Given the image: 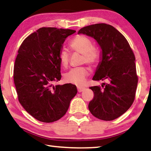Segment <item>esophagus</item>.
Returning <instances> with one entry per match:
<instances>
[{
  "label": "esophagus",
  "instance_id": "34e87169",
  "mask_svg": "<svg viewBox=\"0 0 151 151\" xmlns=\"http://www.w3.org/2000/svg\"><path fill=\"white\" fill-rule=\"evenodd\" d=\"M77 89H78V91L79 92V93H81L82 91L85 90V87H82V86H78Z\"/></svg>",
  "mask_w": 151,
  "mask_h": 151
}]
</instances>
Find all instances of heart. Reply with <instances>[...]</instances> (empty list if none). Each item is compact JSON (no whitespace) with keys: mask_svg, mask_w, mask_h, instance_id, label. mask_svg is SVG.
I'll return each mask as SVG.
<instances>
[{"mask_svg":"<svg viewBox=\"0 0 151 151\" xmlns=\"http://www.w3.org/2000/svg\"><path fill=\"white\" fill-rule=\"evenodd\" d=\"M71 49L82 54L81 64L86 63L94 66L100 59V52L93 47L91 40L83 35H78L71 40L70 42ZM60 65L64 68H67L70 62V54L65 48L61 49L58 54ZM88 76V69L85 66L73 68L65 75V81L77 86L83 85Z\"/></svg>","mask_w":151,"mask_h":151,"instance_id":"b5f03b06","label":"heart"}]
</instances>
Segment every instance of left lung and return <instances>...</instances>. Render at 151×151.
<instances>
[{"instance_id": "8db88e82", "label": "left lung", "mask_w": 151, "mask_h": 151, "mask_svg": "<svg viewBox=\"0 0 151 151\" xmlns=\"http://www.w3.org/2000/svg\"><path fill=\"white\" fill-rule=\"evenodd\" d=\"M80 33L93 37L102 49V60L93 79L109 81L102 88L90 87L94 97L88 109L96 118L112 121L123 114L134 101L138 76L134 52L126 38L110 24L89 25L79 30Z\"/></svg>"}]
</instances>
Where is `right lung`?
Listing matches in <instances>:
<instances>
[{
  "mask_svg": "<svg viewBox=\"0 0 151 151\" xmlns=\"http://www.w3.org/2000/svg\"><path fill=\"white\" fill-rule=\"evenodd\" d=\"M76 30L42 27L25 39L18 50L14 83L19 103L38 121L52 122L65 115L77 88L73 84L52 86L61 78L58 54Z\"/></svg>",
  "mask_w": 151,
  "mask_h": 151,
  "instance_id": "obj_1",
  "label": "right lung"
}]
</instances>
